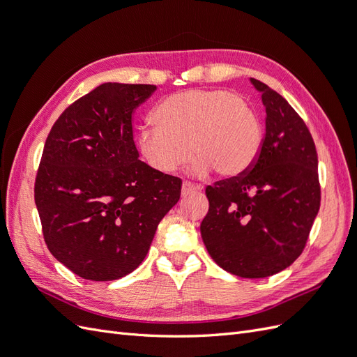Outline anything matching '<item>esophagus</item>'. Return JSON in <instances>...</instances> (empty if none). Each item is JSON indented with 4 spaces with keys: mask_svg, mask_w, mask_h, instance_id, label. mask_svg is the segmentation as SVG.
<instances>
[{
    "mask_svg": "<svg viewBox=\"0 0 357 357\" xmlns=\"http://www.w3.org/2000/svg\"><path fill=\"white\" fill-rule=\"evenodd\" d=\"M202 188L199 186V185H195V183H192V181H183V185H181V192H183V195H186V193H189V192H192V190H201Z\"/></svg>",
    "mask_w": 357,
    "mask_h": 357,
    "instance_id": "obj_1",
    "label": "esophagus"
}]
</instances>
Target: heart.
Listing matches in <instances>:
<instances>
[{
    "instance_id": "1",
    "label": "heart",
    "mask_w": 357,
    "mask_h": 357,
    "mask_svg": "<svg viewBox=\"0 0 357 357\" xmlns=\"http://www.w3.org/2000/svg\"><path fill=\"white\" fill-rule=\"evenodd\" d=\"M137 137L153 169L172 174L198 156L193 169L236 177L253 165L262 146V125L245 98L223 89H193L162 100ZM192 152L190 153V150Z\"/></svg>"
}]
</instances>
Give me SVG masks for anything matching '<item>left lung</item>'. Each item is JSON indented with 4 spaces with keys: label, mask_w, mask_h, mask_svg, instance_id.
<instances>
[{
    "label": "left lung",
    "mask_w": 357,
    "mask_h": 357,
    "mask_svg": "<svg viewBox=\"0 0 357 357\" xmlns=\"http://www.w3.org/2000/svg\"><path fill=\"white\" fill-rule=\"evenodd\" d=\"M265 137L243 174L207 186L202 241L213 261L243 278L283 271L305 248L320 208L317 152L305 122L265 83Z\"/></svg>",
    "instance_id": "obj_1"
}]
</instances>
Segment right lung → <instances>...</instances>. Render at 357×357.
Here are the masks:
<instances>
[{
	"instance_id": "1",
	"label": "right lung",
	"mask_w": 357,
	"mask_h": 357,
	"mask_svg": "<svg viewBox=\"0 0 357 357\" xmlns=\"http://www.w3.org/2000/svg\"><path fill=\"white\" fill-rule=\"evenodd\" d=\"M155 84L104 83L63 110L47 135L34 198L50 253L110 282L144 261L181 180L138 159L132 114Z\"/></svg>"
}]
</instances>
